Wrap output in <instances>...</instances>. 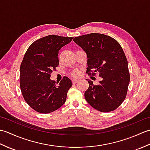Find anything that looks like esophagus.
I'll use <instances>...</instances> for the list:
<instances>
[{
    "instance_id": "1",
    "label": "esophagus",
    "mask_w": 150,
    "mask_h": 150,
    "mask_svg": "<svg viewBox=\"0 0 150 150\" xmlns=\"http://www.w3.org/2000/svg\"><path fill=\"white\" fill-rule=\"evenodd\" d=\"M79 81V79H73V80H72V83L73 84H76V83H77Z\"/></svg>"
}]
</instances>
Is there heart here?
I'll return each mask as SVG.
<instances>
[{
    "mask_svg": "<svg viewBox=\"0 0 150 150\" xmlns=\"http://www.w3.org/2000/svg\"><path fill=\"white\" fill-rule=\"evenodd\" d=\"M70 74H71V75L73 77H79V76L81 75V71L79 69H75V70H73V71H72Z\"/></svg>",
    "mask_w": 150,
    "mask_h": 150,
    "instance_id": "1",
    "label": "heart"
}]
</instances>
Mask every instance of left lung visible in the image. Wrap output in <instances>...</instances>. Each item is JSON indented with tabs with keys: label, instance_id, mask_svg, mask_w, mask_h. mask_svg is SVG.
Here are the masks:
<instances>
[{
	"label": "left lung",
	"instance_id": "8db88e82",
	"mask_svg": "<svg viewBox=\"0 0 150 150\" xmlns=\"http://www.w3.org/2000/svg\"><path fill=\"white\" fill-rule=\"evenodd\" d=\"M87 54L88 75L98 74V85L86 79L89 88L84 97L88 103L101 112H110L126 98L130 81L128 64L122 47L110 36L90 33L73 40Z\"/></svg>",
	"mask_w": 150,
	"mask_h": 150
}]
</instances>
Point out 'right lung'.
Masks as SVG:
<instances>
[{
    "label": "right lung",
    "instance_id": "obj_1",
    "mask_svg": "<svg viewBox=\"0 0 150 150\" xmlns=\"http://www.w3.org/2000/svg\"><path fill=\"white\" fill-rule=\"evenodd\" d=\"M72 39L47 35L33 42L25 53L20 68L21 90L24 100L37 112L52 113L65 103L71 80L64 77L57 85L50 77L59 64V51Z\"/></svg>",
    "mask_w": 150,
    "mask_h": 150
}]
</instances>
